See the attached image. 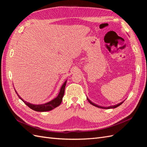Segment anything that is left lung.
<instances>
[{
  "instance_id": "obj_1",
  "label": "left lung",
  "mask_w": 147,
  "mask_h": 147,
  "mask_svg": "<svg viewBox=\"0 0 147 147\" xmlns=\"http://www.w3.org/2000/svg\"><path fill=\"white\" fill-rule=\"evenodd\" d=\"M87 100H88V102H90V103L91 104H92V105H94V106H96V107H99V108H101V109H114V108H116V107H118V106H119L120 105H121L123 103V102H121V103H119V104H117V105H113V106H110V107H101V106H99V105H96V104H94V103H92V102L90 100V99H88V98H87Z\"/></svg>"
}]
</instances>
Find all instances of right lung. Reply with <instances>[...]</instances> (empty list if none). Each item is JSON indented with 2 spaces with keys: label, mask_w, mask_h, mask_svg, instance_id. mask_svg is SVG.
<instances>
[{
  "label": "right lung",
  "mask_w": 147,
  "mask_h": 147,
  "mask_svg": "<svg viewBox=\"0 0 147 147\" xmlns=\"http://www.w3.org/2000/svg\"><path fill=\"white\" fill-rule=\"evenodd\" d=\"M66 82H67V81H65L64 82V83L63 84V85L62 86V87L61 88L60 92L59 93L58 96H57L56 98L52 100L50 102H48V103L44 104L33 105L32 104H30V103H29V102L24 101L23 99L21 98V97H20V96L18 94V93L16 92V93L17 94V95L18 96L19 98L23 100L24 102V103L26 105H28L29 107L31 109H32L35 111H37V112H47V111L51 110L57 107H58L61 104L62 100H63V97L64 94V91H65V87Z\"/></svg>",
  "instance_id": "right-lung-1"
}]
</instances>
